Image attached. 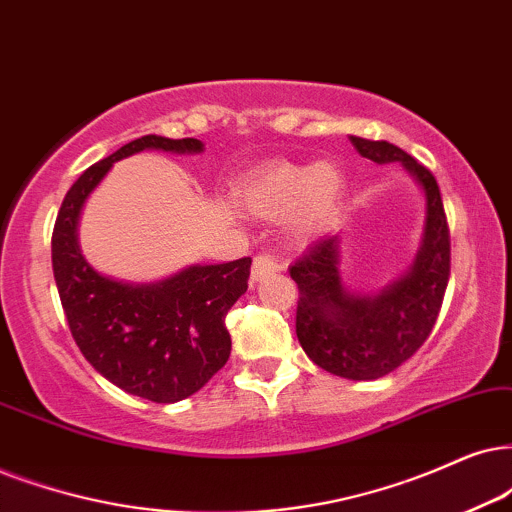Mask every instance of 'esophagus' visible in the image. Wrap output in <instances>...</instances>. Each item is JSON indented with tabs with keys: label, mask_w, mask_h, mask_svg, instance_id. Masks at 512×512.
I'll return each instance as SVG.
<instances>
[{
	"label": "esophagus",
	"mask_w": 512,
	"mask_h": 512,
	"mask_svg": "<svg viewBox=\"0 0 512 512\" xmlns=\"http://www.w3.org/2000/svg\"><path fill=\"white\" fill-rule=\"evenodd\" d=\"M278 271V260L274 255H267V252H260V255L252 260V271H250V283H257L262 281L264 276L274 274Z\"/></svg>",
	"instance_id": "34e87169"
}]
</instances>
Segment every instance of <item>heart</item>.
I'll return each instance as SVG.
<instances>
[{"instance_id": "1", "label": "heart", "mask_w": 512, "mask_h": 512, "mask_svg": "<svg viewBox=\"0 0 512 512\" xmlns=\"http://www.w3.org/2000/svg\"><path fill=\"white\" fill-rule=\"evenodd\" d=\"M342 189H345V177L333 163H276L255 174L238 193V200L252 215L267 219L288 215L300 205L293 222V236L302 241L331 215Z\"/></svg>"}]
</instances>
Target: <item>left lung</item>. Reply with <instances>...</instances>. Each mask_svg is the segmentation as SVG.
Here are the masks:
<instances>
[{
    "label": "left lung",
    "mask_w": 512,
    "mask_h": 512,
    "mask_svg": "<svg viewBox=\"0 0 512 512\" xmlns=\"http://www.w3.org/2000/svg\"><path fill=\"white\" fill-rule=\"evenodd\" d=\"M373 163H399L425 193V226L416 260L378 295H359L342 283L340 236L316 241L290 267L300 290L297 340L323 371L347 380L392 373L428 340L442 309L451 269V238L437 179L428 167L387 141L349 137Z\"/></svg>",
    "instance_id": "left-lung-1"
}]
</instances>
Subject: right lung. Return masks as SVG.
I'll list each match as a JSON object with an SVG mask.
<instances>
[{
	"label": "right lung",
	"mask_w": 512,
	"mask_h": 512,
	"mask_svg": "<svg viewBox=\"0 0 512 512\" xmlns=\"http://www.w3.org/2000/svg\"><path fill=\"white\" fill-rule=\"evenodd\" d=\"M200 153L203 141L146 134L80 174L58 210L51 264L70 333L84 359L120 390L155 404L191 397L229 361L226 314L248 290L250 257L193 264L155 283H127L96 271L77 243L89 193L113 163L148 151Z\"/></svg>",
	"instance_id": "right-lung-1"
}]
</instances>
